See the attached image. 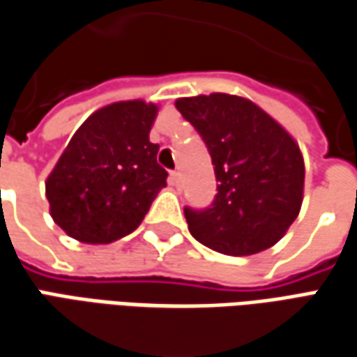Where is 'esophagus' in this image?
Segmentation results:
<instances>
[{"mask_svg": "<svg viewBox=\"0 0 357 357\" xmlns=\"http://www.w3.org/2000/svg\"><path fill=\"white\" fill-rule=\"evenodd\" d=\"M169 181H171V184H173V186H176V188H178V186L183 184V176H181V173H176V171H174V173H171V176H169Z\"/></svg>", "mask_w": 357, "mask_h": 357, "instance_id": "obj_1", "label": "esophagus"}]
</instances>
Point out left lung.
Here are the masks:
<instances>
[{"mask_svg": "<svg viewBox=\"0 0 357 357\" xmlns=\"http://www.w3.org/2000/svg\"><path fill=\"white\" fill-rule=\"evenodd\" d=\"M174 107L202 136L220 183L210 208H184L194 239L231 257L274 247L303 202L305 165L296 139L237 95L184 97Z\"/></svg>", "mask_w": 357, "mask_h": 357, "instance_id": "1", "label": "left lung"}]
</instances>
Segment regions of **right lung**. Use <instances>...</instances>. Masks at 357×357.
Segmentation results:
<instances>
[{
  "mask_svg": "<svg viewBox=\"0 0 357 357\" xmlns=\"http://www.w3.org/2000/svg\"><path fill=\"white\" fill-rule=\"evenodd\" d=\"M159 107L120 100L93 112L46 178L52 220L70 237L107 245L137 229L167 171L149 142Z\"/></svg>",
  "mask_w": 357,
  "mask_h": 357,
  "instance_id": "1",
  "label": "right lung"
}]
</instances>
